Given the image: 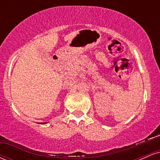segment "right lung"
<instances>
[{"mask_svg":"<svg viewBox=\"0 0 160 160\" xmlns=\"http://www.w3.org/2000/svg\"><path fill=\"white\" fill-rule=\"evenodd\" d=\"M45 123H46V122H45ZM41 124H44V122H41Z\"/></svg>","mask_w":160,"mask_h":160,"instance_id":"obj_1","label":"right lung"}]
</instances>
